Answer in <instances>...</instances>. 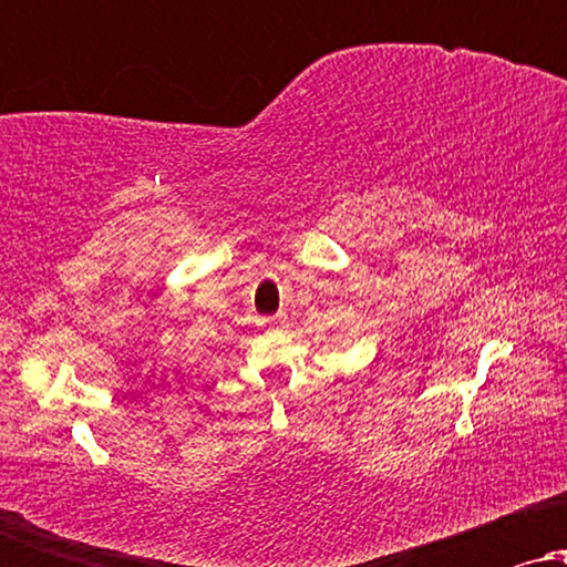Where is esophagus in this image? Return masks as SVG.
<instances>
[{"mask_svg": "<svg viewBox=\"0 0 567 567\" xmlns=\"http://www.w3.org/2000/svg\"><path fill=\"white\" fill-rule=\"evenodd\" d=\"M284 322H286V315H274L266 320V324H270V328H281Z\"/></svg>", "mask_w": 567, "mask_h": 567, "instance_id": "obj_1", "label": "esophagus"}]
</instances>
